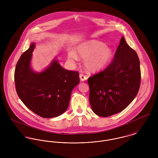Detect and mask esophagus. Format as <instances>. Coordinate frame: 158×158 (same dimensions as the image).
I'll return each instance as SVG.
<instances>
[{"label":"esophagus","mask_w":158,"mask_h":158,"mask_svg":"<svg viewBox=\"0 0 158 158\" xmlns=\"http://www.w3.org/2000/svg\"><path fill=\"white\" fill-rule=\"evenodd\" d=\"M80 80H81V81H83L87 80V77H86L85 75H83V73H80Z\"/></svg>","instance_id":"esophagus-1"}]
</instances>
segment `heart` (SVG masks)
<instances>
[{"label": "heart", "instance_id": "1", "mask_svg": "<svg viewBox=\"0 0 158 158\" xmlns=\"http://www.w3.org/2000/svg\"><path fill=\"white\" fill-rule=\"evenodd\" d=\"M113 55V49L106 44L98 40H89L77 45L75 51L69 50L68 57L72 61L78 60V56L85 59L86 68L96 72L105 68Z\"/></svg>", "mask_w": 158, "mask_h": 158}]
</instances>
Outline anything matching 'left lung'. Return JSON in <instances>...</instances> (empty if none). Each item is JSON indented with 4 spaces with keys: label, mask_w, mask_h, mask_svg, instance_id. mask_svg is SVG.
I'll list each match as a JSON object with an SVG mask.
<instances>
[{
    "label": "left lung",
    "mask_w": 158,
    "mask_h": 158,
    "mask_svg": "<svg viewBox=\"0 0 158 158\" xmlns=\"http://www.w3.org/2000/svg\"><path fill=\"white\" fill-rule=\"evenodd\" d=\"M140 75L138 56L122 36L111 64L88 80L93 112L106 117L125 109L138 93Z\"/></svg>",
    "instance_id": "1"
}]
</instances>
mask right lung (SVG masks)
<instances>
[{
    "mask_svg": "<svg viewBox=\"0 0 158 158\" xmlns=\"http://www.w3.org/2000/svg\"><path fill=\"white\" fill-rule=\"evenodd\" d=\"M35 43L20 57L15 72L17 94L31 111L44 118L58 117L68 109L73 89L80 83L79 73L63 68L55 58L43 71L31 66Z\"/></svg>",
    "mask_w": 158,
    "mask_h": 158,
    "instance_id": "right-lung-1",
    "label": "right lung"
}]
</instances>
